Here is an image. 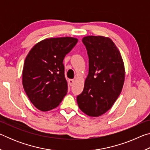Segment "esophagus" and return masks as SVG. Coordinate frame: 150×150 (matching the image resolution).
I'll return each instance as SVG.
<instances>
[{
	"label": "esophagus",
	"mask_w": 150,
	"mask_h": 150,
	"mask_svg": "<svg viewBox=\"0 0 150 150\" xmlns=\"http://www.w3.org/2000/svg\"><path fill=\"white\" fill-rule=\"evenodd\" d=\"M68 82H69V85L71 86V85H73V83H74L75 80L74 79H69V81H68Z\"/></svg>",
	"instance_id": "obj_1"
}]
</instances>
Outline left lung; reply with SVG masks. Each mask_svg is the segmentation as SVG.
Here are the masks:
<instances>
[{
	"label": "left lung",
	"mask_w": 150,
	"mask_h": 150,
	"mask_svg": "<svg viewBox=\"0 0 150 150\" xmlns=\"http://www.w3.org/2000/svg\"><path fill=\"white\" fill-rule=\"evenodd\" d=\"M88 56V74L77 97L81 110L98 117L115 104L122 89L125 68L120 51L110 38L88 35L82 39Z\"/></svg>",
	"instance_id": "1"
}]
</instances>
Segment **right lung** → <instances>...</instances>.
I'll return each instance as SVG.
<instances>
[{
  "label": "right lung",
  "instance_id": "right-lung-1",
  "mask_svg": "<svg viewBox=\"0 0 150 150\" xmlns=\"http://www.w3.org/2000/svg\"><path fill=\"white\" fill-rule=\"evenodd\" d=\"M73 37L50 38L37 43L28 54L22 71V85L28 97L45 112L59 105L67 93L63 61L77 44Z\"/></svg>",
  "mask_w": 150,
  "mask_h": 150
}]
</instances>
